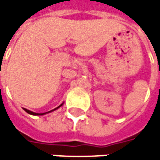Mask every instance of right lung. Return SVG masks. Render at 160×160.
<instances>
[{
  "label": "right lung",
  "instance_id": "add662e5",
  "mask_svg": "<svg viewBox=\"0 0 160 160\" xmlns=\"http://www.w3.org/2000/svg\"><path fill=\"white\" fill-rule=\"evenodd\" d=\"M62 104H63V103H61L59 107H58L57 108H54V109H58V108H60V107L62 106ZM54 109H53V110H54ZM25 110H26L28 114H32V115H43V114H45V113H48V112H45V113H35V112H32V111H30V110H28V109H25ZM51 111H52V110H51ZM51 111H49V112H51Z\"/></svg>",
  "mask_w": 160,
  "mask_h": 160
}]
</instances>
